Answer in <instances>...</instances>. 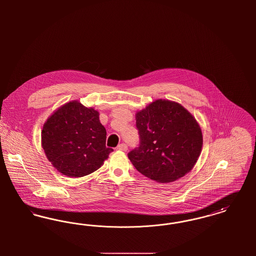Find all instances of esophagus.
Wrapping results in <instances>:
<instances>
[{
  "label": "esophagus",
  "instance_id": "esophagus-1",
  "mask_svg": "<svg viewBox=\"0 0 256 256\" xmlns=\"http://www.w3.org/2000/svg\"><path fill=\"white\" fill-rule=\"evenodd\" d=\"M117 150H122V152H126L128 150V146H126V144H120V145H118L117 146Z\"/></svg>",
  "mask_w": 256,
  "mask_h": 256
}]
</instances>
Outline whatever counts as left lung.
<instances>
[{
  "instance_id": "1",
  "label": "left lung",
  "mask_w": 256,
  "mask_h": 256,
  "mask_svg": "<svg viewBox=\"0 0 256 256\" xmlns=\"http://www.w3.org/2000/svg\"><path fill=\"white\" fill-rule=\"evenodd\" d=\"M139 146L128 156L136 170L158 182L168 183L193 169L202 146V130L182 104L156 100L135 115Z\"/></svg>"
}]
</instances>
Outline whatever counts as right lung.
<instances>
[{
	"label": "right lung",
	"instance_id": "add662e5",
	"mask_svg": "<svg viewBox=\"0 0 256 256\" xmlns=\"http://www.w3.org/2000/svg\"><path fill=\"white\" fill-rule=\"evenodd\" d=\"M106 130L98 112L73 100L56 110L44 124L41 141L52 166L69 178L98 170L113 148H106Z\"/></svg>",
	"mask_w": 256,
	"mask_h": 256
}]
</instances>
